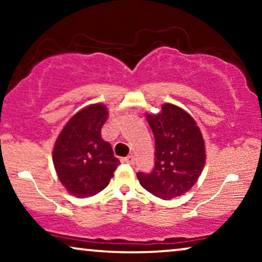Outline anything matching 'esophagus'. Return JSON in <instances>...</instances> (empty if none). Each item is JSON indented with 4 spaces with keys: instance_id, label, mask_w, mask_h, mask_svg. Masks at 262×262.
Here are the masks:
<instances>
[{
    "instance_id": "esophagus-1",
    "label": "esophagus",
    "mask_w": 262,
    "mask_h": 262,
    "mask_svg": "<svg viewBox=\"0 0 262 262\" xmlns=\"http://www.w3.org/2000/svg\"><path fill=\"white\" fill-rule=\"evenodd\" d=\"M122 162H125V164H129V165H133L135 162V159L133 155H128V156H125V158L122 159Z\"/></svg>"
}]
</instances>
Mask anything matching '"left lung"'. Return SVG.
Segmentation results:
<instances>
[{"mask_svg": "<svg viewBox=\"0 0 262 262\" xmlns=\"http://www.w3.org/2000/svg\"><path fill=\"white\" fill-rule=\"evenodd\" d=\"M155 139V164L149 173L138 172L146 191L171 200L189 191L200 177L206 160L200 128L187 112L166 103L156 116H146Z\"/></svg>", "mask_w": 262, "mask_h": 262, "instance_id": "8db88e82", "label": "left lung"}]
</instances>
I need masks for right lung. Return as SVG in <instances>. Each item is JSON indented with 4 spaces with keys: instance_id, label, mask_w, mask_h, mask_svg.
<instances>
[{
    "instance_id": "right-lung-1",
    "label": "right lung",
    "mask_w": 262,
    "mask_h": 262,
    "mask_svg": "<svg viewBox=\"0 0 262 262\" xmlns=\"http://www.w3.org/2000/svg\"><path fill=\"white\" fill-rule=\"evenodd\" d=\"M107 116L103 104L83 108L65 125L54 146L60 182L76 197H91L106 188L119 165L111 144L101 137Z\"/></svg>"
}]
</instances>
